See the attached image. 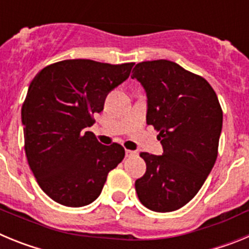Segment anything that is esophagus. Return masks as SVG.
<instances>
[{"mask_svg":"<svg viewBox=\"0 0 249 249\" xmlns=\"http://www.w3.org/2000/svg\"><path fill=\"white\" fill-rule=\"evenodd\" d=\"M137 155L136 151H131V149H126V157H132V156Z\"/></svg>","mask_w":249,"mask_h":249,"instance_id":"esophagus-1","label":"esophagus"}]
</instances>
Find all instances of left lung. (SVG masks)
<instances>
[{
    "label": "left lung",
    "mask_w": 249,
    "mask_h": 249,
    "mask_svg": "<svg viewBox=\"0 0 249 249\" xmlns=\"http://www.w3.org/2000/svg\"><path fill=\"white\" fill-rule=\"evenodd\" d=\"M147 94V124L160 132L162 156L142 152L146 173L135 187L141 203L155 212L179 210L197 195L218 155L221 105L203 77L172 61L136 65L132 71Z\"/></svg>",
    "instance_id": "8db88e82"
}]
</instances>
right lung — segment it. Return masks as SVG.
Returning a JSON list of instances; mask_svg holds the SVG:
<instances>
[{
	"label": "right lung",
	"instance_id": "add662e5",
	"mask_svg": "<svg viewBox=\"0 0 249 249\" xmlns=\"http://www.w3.org/2000/svg\"><path fill=\"white\" fill-rule=\"evenodd\" d=\"M133 65L65 59L41 70L31 82L21 111L26 157L39 187L57 203H92L109 171L122 162L121 144H101L86 128Z\"/></svg>",
	"mask_w": 249,
	"mask_h": 249
}]
</instances>
